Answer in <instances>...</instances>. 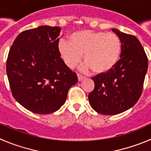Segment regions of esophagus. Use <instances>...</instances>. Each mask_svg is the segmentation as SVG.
Segmentation results:
<instances>
[{
  "label": "esophagus",
  "mask_w": 151,
  "mask_h": 151,
  "mask_svg": "<svg viewBox=\"0 0 151 151\" xmlns=\"http://www.w3.org/2000/svg\"><path fill=\"white\" fill-rule=\"evenodd\" d=\"M84 78H85V76H82V75H81V74H78V81H81V80H83Z\"/></svg>",
  "instance_id": "esophagus-1"
}]
</instances>
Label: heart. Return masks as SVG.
Segmentation results:
<instances>
[{
	"label": "heart",
	"instance_id": "1",
	"mask_svg": "<svg viewBox=\"0 0 151 151\" xmlns=\"http://www.w3.org/2000/svg\"><path fill=\"white\" fill-rule=\"evenodd\" d=\"M58 52L66 65L74 68L84 54L85 68L96 74H104L113 70L121 58L122 42L114 33L80 30L71 34L70 41L62 39Z\"/></svg>",
	"mask_w": 151,
	"mask_h": 151
}]
</instances>
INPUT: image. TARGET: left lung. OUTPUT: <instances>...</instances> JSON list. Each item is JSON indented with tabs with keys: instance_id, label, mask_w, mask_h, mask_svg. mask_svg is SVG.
<instances>
[{
	"instance_id": "obj_1",
	"label": "left lung",
	"mask_w": 151,
	"mask_h": 151,
	"mask_svg": "<svg viewBox=\"0 0 151 151\" xmlns=\"http://www.w3.org/2000/svg\"><path fill=\"white\" fill-rule=\"evenodd\" d=\"M112 30L121 40V58L110 72L92 78L95 87L88 96L90 106L103 115L119 114L137 102L148 67L147 55L138 38Z\"/></svg>"
}]
</instances>
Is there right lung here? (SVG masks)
I'll list each match as a JSON object with an SVG mask.
<instances>
[{
    "label": "right lung",
    "instance_id": "obj_1",
    "mask_svg": "<svg viewBox=\"0 0 151 151\" xmlns=\"http://www.w3.org/2000/svg\"><path fill=\"white\" fill-rule=\"evenodd\" d=\"M61 27L41 26L18 35L9 52L6 73L14 98L32 113L49 114L64 104L78 81L58 52Z\"/></svg>",
    "mask_w": 151,
    "mask_h": 151
}]
</instances>
